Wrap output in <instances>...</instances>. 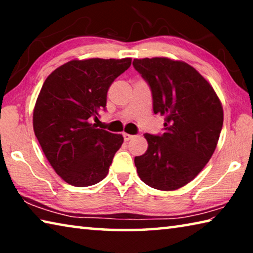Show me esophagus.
Instances as JSON below:
<instances>
[{"label": "esophagus", "instance_id": "1", "mask_svg": "<svg viewBox=\"0 0 253 253\" xmlns=\"http://www.w3.org/2000/svg\"><path fill=\"white\" fill-rule=\"evenodd\" d=\"M123 136H124V139H125V140H130L132 137H134L130 134H127V132H123Z\"/></svg>", "mask_w": 253, "mask_h": 253}]
</instances>
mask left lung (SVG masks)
Returning a JSON list of instances; mask_svg holds the SVG:
<instances>
[{
  "instance_id": "1",
  "label": "left lung",
  "mask_w": 253,
  "mask_h": 253,
  "mask_svg": "<svg viewBox=\"0 0 253 253\" xmlns=\"http://www.w3.org/2000/svg\"><path fill=\"white\" fill-rule=\"evenodd\" d=\"M132 66L151 88L154 114L165 116L163 134L144 135L148 148L135 157L137 173L153 188L177 190L213 155L223 108L212 85L185 62L145 58L134 59Z\"/></svg>"
}]
</instances>
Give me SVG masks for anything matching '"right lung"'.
I'll list each match as a JSON object with an SVG mask.
<instances>
[{
  "mask_svg": "<svg viewBox=\"0 0 253 253\" xmlns=\"http://www.w3.org/2000/svg\"><path fill=\"white\" fill-rule=\"evenodd\" d=\"M131 59L72 60L45 79L33 110V129L60 177L84 187L102 181L124 138L97 128L107 91Z\"/></svg>",
  "mask_w": 253,
  "mask_h": 253,
  "instance_id": "obj_1",
  "label": "right lung"
}]
</instances>
